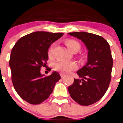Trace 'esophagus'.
<instances>
[{"label":"esophagus","instance_id":"1","mask_svg":"<svg viewBox=\"0 0 123 123\" xmlns=\"http://www.w3.org/2000/svg\"><path fill=\"white\" fill-rule=\"evenodd\" d=\"M60 75H61V78H62L63 77H64V76H65V74H62V73H60Z\"/></svg>","mask_w":123,"mask_h":123}]
</instances>
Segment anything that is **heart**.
<instances>
[{
    "instance_id": "obj_1",
    "label": "heart",
    "mask_w": 123,
    "mask_h": 123,
    "mask_svg": "<svg viewBox=\"0 0 123 123\" xmlns=\"http://www.w3.org/2000/svg\"><path fill=\"white\" fill-rule=\"evenodd\" d=\"M66 45L68 46L69 49L73 52H77L80 49V43L75 40L73 39H68L65 41ZM54 47V44H52L48 50V55L51 56ZM77 68V63L73 61L59 62L55 63L54 65V69L55 70L60 71L62 74H67Z\"/></svg>"
}]
</instances>
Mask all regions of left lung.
I'll use <instances>...</instances> for the list:
<instances>
[{
    "mask_svg": "<svg viewBox=\"0 0 123 123\" xmlns=\"http://www.w3.org/2000/svg\"><path fill=\"white\" fill-rule=\"evenodd\" d=\"M69 35L81 40L88 50L87 62L77 71L80 78L68 87L73 100L82 105L99 101L108 89L111 78L113 60L109 43L100 36L85 32Z\"/></svg>",
    "mask_w": 123,
    "mask_h": 123,
    "instance_id": "left-lung-1",
    "label": "left lung"
}]
</instances>
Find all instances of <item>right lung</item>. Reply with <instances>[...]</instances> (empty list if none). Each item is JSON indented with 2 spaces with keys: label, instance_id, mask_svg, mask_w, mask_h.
Here are the masks:
<instances>
[{
  "label": "right lung",
  "instance_id": "1",
  "mask_svg": "<svg viewBox=\"0 0 123 123\" xmlns=\"http://www.w3.org/2000/svg\"><path fill=\"white\" fill-rule=\"evenodd\" d=\"M63 35L43 31L33 32L20 38L12 48L10 60L12 81L17 93L28 103L38 105L45 100L61 79L57 71L45 77L40 70L46 66L52 43Z\"/></svg>",
  "mask_w": 123,
  "mask_h": 123
}]
</instances>
